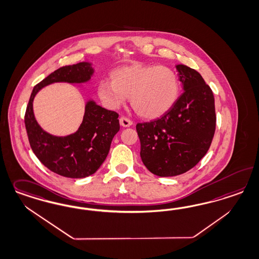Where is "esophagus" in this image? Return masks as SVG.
<instances>
[{"label": "esophagus", "mask_w": 259, "mask_h": 259, "mask_svg": "<svg viewBox=\"0 0 259 259\" xmlns=\"http://www.w3.org/2000/svg\"><path fill=\"white\" fill-rule=\"evenodd\" d=\"M119 121H120V125L125 126V127L133 125V121L131 119H128L127 117L122 116L119 119Z\"/></svg>", "instance_id": "obj_1"}]
</instances>
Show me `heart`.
Listing matches in <instances>:
<instances>
[{
	"instance_id": "heart-1",
	"label": "heart",
	"mask_w": 259,
	"mask_h": 259,
	"mask_svg": "<svg viewBox=\"0 0 259 259\" xmlns=\"http://www.w3.org/2000/svg\"><path fill=\"white\" fill-rule=\"evenodd\" d=\"M97 93L109 109H118L132 97L133 108L138 114L156 118L175 105L179 82L170 67L134 65L116 69L112 73V81L101 80Z\"/></svg>"
}]
</instances>
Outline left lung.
Masks as SVG:
<instances>
[{
  "label": "left lung",
  "instance_id": "left-lung-1",
  "mask_svg": "<svg viewBox=\"0 0 259 259\" xmlns=\"http://www.w3.org/2000/svg\"><path fill=\"white\" fill-rule=\"evenodd\" d=\"M176 69L183 93L160 118L136 125L143 163L161 177L194 167L209 150L217 125L214 97L200 73L184 65Z\"/></svg>",
  "mask_w": 259,
  "mask_h": 259
}]
</instances>
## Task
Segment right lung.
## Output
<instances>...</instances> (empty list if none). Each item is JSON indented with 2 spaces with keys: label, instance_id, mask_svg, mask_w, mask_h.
<instances>
[{
  "label": "right lung",
  "instance_id": "add662e5",
  "mask_svg": "<svg viewBox=\"0 0 259 259\" xmlns=\"http://www.w3.org/2000/svg\"><path fill=\"white\" fill-rule=\"evenodd\" d=\"M93 73L90 63L60 67L34 87L25 114L30 147L44 166L59 176L83 178L93 175L109 154L110 144L119 132V114L104 109L95 102L85 105L83 122L75 134L58 137L46 133L33 113V99L44 87L57 82L84 83Z\"/></svg>",
  "mask_w": 259,
  "mask_h": 259
}]
</instances>
